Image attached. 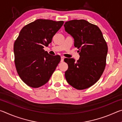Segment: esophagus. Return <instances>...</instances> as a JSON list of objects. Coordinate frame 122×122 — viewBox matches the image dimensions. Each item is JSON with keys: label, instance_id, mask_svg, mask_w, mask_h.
<instances>
[{"label": "esophagus", "instance_id": "obj_1", "mask_svg": "<svg viewBox=\"0 0 122 122\" xmlns=\"http://www.w3.org/2000/svg\"><path fill=\"white\" fill-rule=\"evenodd\" d=\"M64 59H65L64 56H61V62H63V60H64Z\"/></svg>", "mask_w": 122, "mask_h": 122}]
</instances>
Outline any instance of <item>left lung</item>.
Instances as JSON below:
<instances>
[{
    "label": "left lung",
    "instance_id": "8db88e82",
    "mask_svg": "<svg viewBox=\"0 0 122 122\" xmlns=\"http://www.w3.org/2000/svg\"><path fill=\"white\" fill-rule=\"evenodd\" d=\"M65 30L74 39V46L79 49L80 59L64 60L68 65L65 72L68 83L74 88L83 90L97 82L104 71L108 46L102 33L95 25L85 20L65 22Z\"/></svg>",
    "mask_w": 122,
    "mask_h": 122
}]
</instances>
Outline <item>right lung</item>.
<instances>
[{
    "instance_id": "add662e5",
    "label": "right lung",
    "mask_w": 122,
    "mask_h": 122,
    "mask_svg": "<svg viewBox=\"0 0 122 122\" xmlns=\"http://www.w3.org/2000/svg\"><path fill=\"white\" fill-rule=\"evenodd\" d=\"M63 21L37 19L25 26L14 42L15 68L25 83L32 88H39L50 79L61 60L45 51L53 36L63 25Z\"/></svg>"
}]
</instances>
